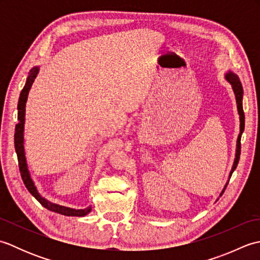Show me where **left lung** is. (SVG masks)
I'll return each mask as SVG.
<instances>
[{
  "mask_svg": "<svg viewBox=\"0 0 260 260\" xmlns=\"http://www.w3.org/2000/svg\"><path fill=\"white\" fill-rule=\"evenodd\" d=\"M225 79H227L231 86H233V89L235 92V96H236V102H237V107H238V113L240 116V133L238 136V140H237V151H236V158H235V163H234V167L231 169V172H230V176L233 175L234 171L236 170L237 165H238L239 162V158H240V151H241V134L242 132L245 129V113H244V109H242V95H244V90H242V86H241V82L239 80V77L237 76L234 73H230L225 75ZM228 183L225 184L224 189L221 193V196L223 194V192L225 190V187H227Z\"/></svg>",
  "mask_w": 260,
  "mask_h": 260,
  "instance_id": "8db88e82",
  "label": "left lung"
}]
</instances>
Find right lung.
<instances>
[{
    "mask_svg": "<svg viewBox=\"0 0 260 260\" xmlns=\"http://www.w3.org/2000/svg\"><path fill=\"white\" fill-rule=\"evenodd\" d=\"M38 68H35L31 70L30 76L27 77L25 85L20 93L19 98V104H18V124L15 125V133H14V146H15V152L16 155H18V162H19V169L21 173V178L23 180V183L26 186L27 191H29L31 194L35 197L37 200L40 202L43 207L47 208L50 211L57 212L63 215H69V217H82V215H86L87 213L90 212L91 208L88 207L86 209H70L67 207L58 206V204H54L51 202H48L46 199H43L40 194H39L37 191V187L33 184V182L30 178L29 171H27L26 167V161H25V155H24V147H23V128H24V115H25V103L27 99V93H29L30 88L35 81L36 77L38 75Z\"/></svg>",
    "mask_w": 260,
    "mask_h": 260,
    "instance_id": "add662e5",
    "label": "right lung"
}]
</instances>
